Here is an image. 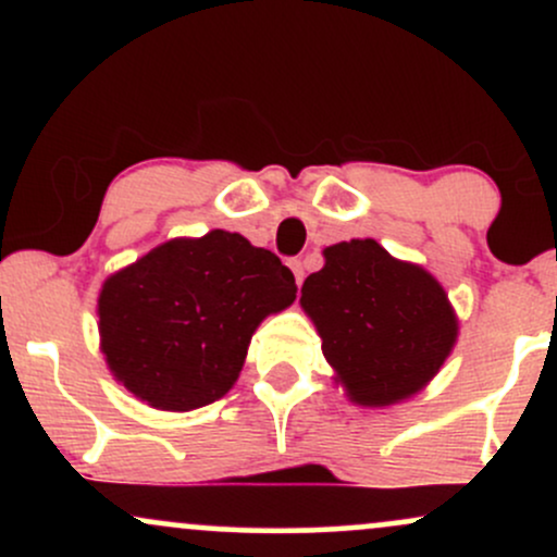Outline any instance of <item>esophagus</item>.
<instances>
[{
	"instance_id": "esophagus-1",
	"label": "esophagus",
	"mask_w": 557,
	"mask_h": 557,
	"mask_svg": "<svg viewBox=\"0 0 557 557\" xmlns=\"http://www.w3.org/2000/svg\"><path fill=\"white\" fill-rule=\"evenodd\" d=\"M287 267H290V270H293V274H296V283L300 285V283H304V261H300V259H290V261H287Z\"/></svg>"
}]
</instances>
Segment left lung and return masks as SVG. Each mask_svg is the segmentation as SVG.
<instances>
[{
  "label": "left lung",
  "instance_id": "obj_1",
  "mask_svg": "<svg viewBox=\"0 0 557 557\" xmlns=\"http://www.w3.org/2000/svg\"><path fill=\"white\" fill-rule=\"evenodd\" d=\"M300 306L314 319L324 359L361 406L413 395L456 343V317L437 280L372 238L324 248V267L306 277Z\"/></svg>",
  "mask_w": 557,
  "mask_h": 557
}]
</instances>
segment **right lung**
<instances>
[{"instance_id": "1", "label": "right lung", "mask_w": 557, "mask_h": 557, "mask_svg": "<svg viewBox=\"0 0 557 557\" xmlns=\"http://www.w3.org/2000/svg\"><path fill=\"white\" fill-rule=\"evenodd\" d=\"M296 290L283 261L238 233L162 243L104 283L101 350L149 406H209L238 380L261 319L290 306Z\"/></svg>"}]
</instances>
